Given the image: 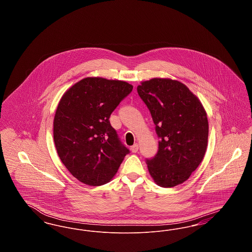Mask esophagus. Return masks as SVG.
<instances>
[{"label": "esophagus", "instance_id": "34e87169", "mask_svg": "<svg viewBox=\"0 0 252 252\" xmlns=\"http://www.w3.org/2000/svg\"><path fill=\"white\" fill-rule=\"evenodd\" d=\"M130 149H131V151L133 152V153H136V152H138V150H139V144H133Z\"/></svg>", "mask_w": 252, "mask_h": 252}]
</instances>
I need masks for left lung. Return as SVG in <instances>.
Wrapping results in <instances>:
<instances>
[{"label": "left lung", "instance_id": "1", "mask_svg": "<svg viewBox=\"0 0 252 252\" xmlns=\"http://www.w3.org/2000/svg\"><path fill=\"white\" fill-rule=\"evenodd\" d=\"M137 91L159 138L158 153L146 158L148 171L160 187L181 184L198 167L207 149L209 124L203 106L177 80L153 78L142 82Z\"/></svg>", "mask_w": 252, "mask_h": 252}]
</instances>
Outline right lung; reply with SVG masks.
I'll return each mask as SVG.
<instances>
[{
    "mask_svg": "<svg viewBox=\"0 0 252 252\" xmlns=\"http://www.w3.org/2000/svg\"><path fill=\"white\" fill-rule=\"evenodd\" d=\"M132 89L125 81L87 77L60 99L54 119L56 148L65 167L85 184L108 183L129 153L108 119Z\"/></svg>",
    "mask_w": 252,
    "mask_h": 252,
    "instance_id": "right-lung-1",
    "label": "right lung"
}]
</instances>
